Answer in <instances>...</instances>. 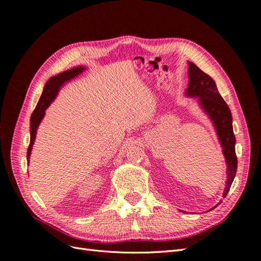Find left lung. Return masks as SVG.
Listing matches in <instances>:
<instances>
[{"mask_svg": "<svg viewBox=\"0 0 261 261\" xmlns=\"http://www.w3.org/2000/svg\"><path fill=\"white\" fill-rule=\"evenodd\" d=\"M188 78L189 81L185 94L187 97L199 98V105L215 125L219 141L222 146V152L227 165V179L223 193V198H225L234 180L236 170H238V156L235 153V136L233 133L232 114L226 102L219 93L215 81L209 75L203 73L200 68L197 67L193 62H188ZM219 203L217 206H219Z\"/></svg>", "mask_w": 261, "mask_h": 261, "instance_id": "1", "label": "left lung"}]
</instances>
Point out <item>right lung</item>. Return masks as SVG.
<instances>
[{
	"label": "right lung",
	"instance_id": "right-lung-1",
	"mask_svg": "<svg viewBox=\"0 0 261 261\" xmlns=\"http://www.w3.org/2000/svg\"><path fill=\"white\" fill-rule=\"evenodd\" d=\"M84 70H85L84 66H77V67L66 70V72L60 73L57 76H53L48 82H46L41 97H40V99H39L37 107L34 110V112H33V114H31V117H30V144H29V147L27 150L28 162H29L30 153H31V149H33V145H34L35 139H36L38 126L42 121V118L45 114L46 108L50 106L51 102L55 99V97H57V94H58L61 87L63 86V84L66 82H69L70 80H73L74 77L82 74Z\"/></svg>",
	"mask_w": 261,
	"mask_h": 261
}]
</instances>
